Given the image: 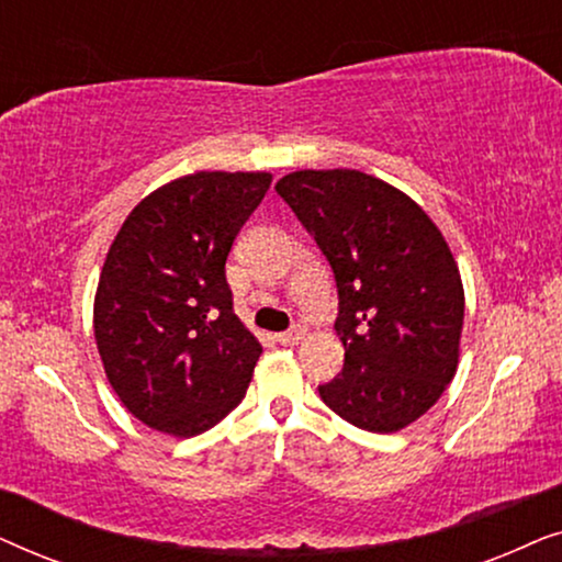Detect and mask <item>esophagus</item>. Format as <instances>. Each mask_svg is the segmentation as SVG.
I'll use <instances>...</instances> for the list:
<instances>
[{
  "instance_id": "esophagus-1",
  "label": "esophagus",
  "mask_w": 562,
  "mask_h": 562,
  "mask_svg": "<svg viewBox=\"0 0 562 562\" xmlns=\"http://www.w3.org/2000/svg\"><path fill=\"white\" fill-rule=\"evenodd\" d=\"M302 337H304V327L294 325L291 329H286V333L276 335V342H279V345H299V342H302Z\"/></svg>"
}]
</instances>
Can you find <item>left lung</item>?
Listing matches in <instances>:
<instances>
[{"label": "left lung", "instance_id": "8db88e82", "mask_svg": "<svg viewBox=\"0 0 562 562\" xmlns=\"http://www.w3.org/2000/svg\"><path fill=\"white\" fill-rule=\"evenodd\" d=\"M276 191L335 273L345 366L322 402L368 432H398L458 371L465 294L448 243L404 191L350 168L294 171Z\"/></svg>", "mask_w": 562, "mask_h": 562}]
</instances>
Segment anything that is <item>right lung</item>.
<instances>
[{
  "instance_id": "1",
  "label": "right lung",
  "mask_w": 562,
  "mask_h": 562,
  "mask_svg": "<svg viewBox=\"0 0 562 562\" xmlns=\"http://www.w3.org/2000/svg\"><path fill=\"white\" fill-rule=\"evenodd\" d=\"M271 173L199 171L127 214L99 276L94 337L114 394L158 432L194 437L243 402L260 342L233 310L225 260Z\"/></svg>"
}]
</instances>
